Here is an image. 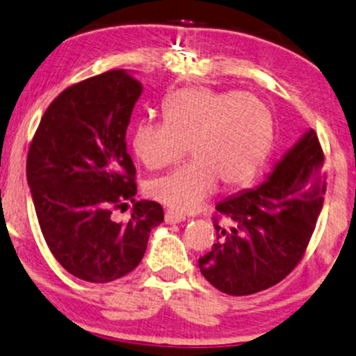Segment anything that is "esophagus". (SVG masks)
Segmentation results:
<instances>
[{
  "instance_id": "esophagus-1",
  "label": "esophagus",
  "mask_w": 356,
  "mask_h": 356,
  "mask_svg": "<svg viewBox=\"0 0 356 356\" xmlns=\"http://www.w3.org/2000/svg\"><path fill=\"white\" fill-rule=\"evenodd\" d=\"M165 221L168 225H173V223H181V221H185V216L179 215V213L173 211V210H166L165 213Z\"/></svg>"
}]
</instances>
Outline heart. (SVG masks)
<instances>
[{
    "label": "heart",
    "mask_w": 356,
    "mask_h": 356,
    "mask_svg": "<svg viewBox=\"0 0 356 356\" xmlns=\"http://www.w3.org/2000/svg\"><path fill=\"white\" fill-rule=\"evenodd\" d=\"M165 121H141L133 152L146 168L160 170L188 153L195 160L146 185V193L173 210L193 211L216 190L243 186L265 165L275 140L268 104L243 91L186 88L163 103Z\"/></svg>",
    "instance_id": "b5f03b06"
}]
</instances>
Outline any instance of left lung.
<instances>
[{
	"label": "left lung",
	"mask_w": 356,
	"mask_h": 356,
	"mask_svg": "<svg viewBox=\"0 0 356 356\" xmlns=\"http://www.w3.org/2000/svg\"><path fill=\"white\" fill-rule=\"evenodd\" d=\"M323 163L320 140L310 129L260 185L216 204V243L198 260L216 290L253 295L295 270L323 208ZM221 216L227 225L218 223Z\"/></svg>",
	"instance_id": "8db88e82"
}]
</instances>
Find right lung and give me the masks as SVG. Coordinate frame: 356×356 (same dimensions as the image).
<instances>
[{"mask_svg": "<svg viewBox=\"0 0 356 356\" xmlns=\"http://www.w3.org/2000/svg\"><path fill=\"white\" fill-rule=\"evenodd\" d=\"M143 86L124 70L71 85L46 108L26 160L33 203L49 252L68 273L91 283L118 280L140 265L156 202H135L136 170L127 128ZM134 202L132 218L112 211Z\"/></svg>", "mask_w": 356, "mask_h": 356, "instance_id": "add662e5", "label": "right lung"}]
</instances>
